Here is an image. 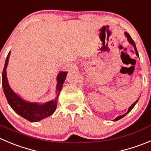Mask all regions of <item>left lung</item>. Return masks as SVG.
<instances>
[{
  "instance_id": "8db88e82",
  "label": "left lung",
  "mask_w": 151,
  "mask_h": 151,
  "mask_svg": "<svg viewBox=\"0 0 151 151\" xmlns=\"http://www.w3.org/2000/svg\"><path fill=\"white\" fill-rule=\"evenodd\" d=\"M124 35H125V36L127 37V41H128V42L130 43V44H131V45H133V47H134V50H135V52H136V55H137L138 57H139V53H138V51H137V49H136V44H135V42L134 41H133V40L131 38V37H130V35H129L128 33H127V32H124ZM138 100H139V99H138ZM138 100H136V101H135L134 103H133V104H132L131 106H130V107H129L128 108V110H127V112L126 113H124V114H123V115H121V116H117V117L116 118V119H115L114 120H113V121L114 122H116V121H118V120H119V119H121L122 118H123L124 117V116H125L127 114V113H129V112H130L131 111V110L133 108V107H134V106L136 105V103H137V101H138Z\"/></svg>"
}]
</instances>
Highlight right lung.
Wrapping results in <instances>:
<instances>
[{"instance_id": "add662e5", "label": "right lung", "mask_w": 151, "mask_h": 151, "mask_svg": "<svg viewBox=\"0 0 151 151\" xmlns=\"http://www.w3.org/2000/svg\"><path fill=\"white\" fill-rule=\"evenodd\" d=\"M10 53H11V51H9L6 58L5 64H4L2 73L3 90H4V94H5L6 98L10 107H12V110L17 114L31 122H36L41 121L45 118L51 116L56 109L58 98L59 96L60 92L62 89L63 84L66 79L67 72L61 71L57 76V84L56 90H55L56 97L54 99L43 103V104L27 101L21 98L19 95L15 93L9 84V81L6 77V68L9 63Z\"/></svg>"}]
</instances>
